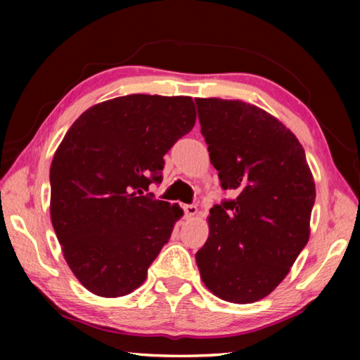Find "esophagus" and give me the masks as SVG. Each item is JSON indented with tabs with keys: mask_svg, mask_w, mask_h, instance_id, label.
I'll return each mask as SVG.
<instances>
[{
	"mask_svg": "<svg viewBox=\"0 0 360 360\" xmlns=\"http://www.w3.org/2000/svg\"><path fill=\"white\" fill-rule=\"evenodd\" d=\"M184 214L187 219H192L198 214V208L195 205H184Z\"/></svg>",
	"mask_w": 360,
	"mask_h": 360,
	"instance_id": "esophagus-1",
	"label": "esophagus"
}]
</instances>
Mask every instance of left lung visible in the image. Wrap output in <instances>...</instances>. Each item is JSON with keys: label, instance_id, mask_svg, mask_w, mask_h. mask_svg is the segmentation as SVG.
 Here are the masks:
<instances>
[{"label": "left lung", "instance_id": "8db88e82", "mask_svg": "<svg viewBox=\"0 0 360 360\" xmlns=\"http://www.w3.org/2000/svg\"><path fill=\"white\" fill-rule=\"evenodd\" d=\"M210 160L235 200L210 210V235L195 254L212 294L252 303L288 276L309 240L316 198L302 144L283 122L241 100L195 98Z\"/></svg>", "mask_w": 360, "mask_h": 360}]
</instances>
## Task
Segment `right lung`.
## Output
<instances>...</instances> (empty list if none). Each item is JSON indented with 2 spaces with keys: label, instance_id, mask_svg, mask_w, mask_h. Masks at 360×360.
Listing matches in <instances>:
<instances>
[{
  "label": "right lung",
  "instance_id": "1",
  "mask_svg": "<svg viewBox=\"0 0 360 360\" xmlns=\"http://www.w3.org/2000/svg\"><path fill=\"white\" fill-rule=\"evenodd\" d=\"M195 120L191 96L136 94L89 108L66 131L51 165V221L92 294H131L168 243L184 211L144 192Z\"/></svg>",
  "mask_w": 360,
  "mask_h": 360
}]
</instances>
